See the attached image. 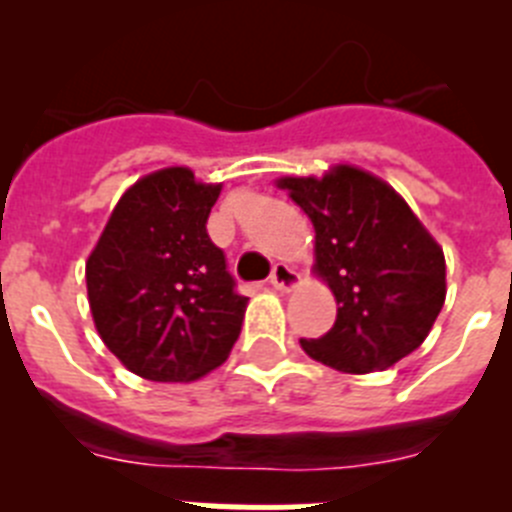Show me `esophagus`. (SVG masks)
<instances>
[{
	"instance_id": "34e87169",
	"label": "esophagus",
	"mask_w": 512,
	"mask_h": 512,
	"mask_svg": "<svg viewBox=\"0 0 512 512\" xmlns=\"http://www.w3.org/2000/svg\"><path fill=\"white\" fill-rule=\"evenodd\" d=\"M269 282L271 287L279 289V292H289V289L300 287V274H297L289 264H274Z\"/></svg>"
}]
</instances>
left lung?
<instances>
[{
  "label": "left lung",
  "mask_w": 512,
  "mask_h": 512,
  "mask_svg": "<svg viewBox=\"0 0 512 512\" xmlns=\"http://www.w3.org/2000/svg\"><path fill=\"white\" fill-rule=\"evenodd\" d=\"M279 187L315 228V274L338 302L333 328L300 338L310 359L346 374L382 372L425 341L446 300V259L408 202L356 166Z\"/></svg>",
  "instance_id": "1"
}]
</instances>
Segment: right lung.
I'll use <instances>...</instances> for the list:
<instances>
[{"mask_svg":"<svg viewBox=\"0 0 512 512\" xmlns=\"http://www.w3.org/2000/svg\"><path fill=\"white\" fill-rule=\"evenodd\" d=\"M223 184L184 166L143 176L112 210L87 261L99 338L151 382H194L228 359L248 297L207 235Z\"/></svg>","mask_w":512,"mask_h":512,"instance_id":"1","label":"right lung"}]
</instances>
